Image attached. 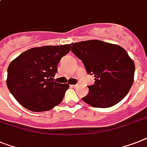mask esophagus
Returning <instances> with one entry per match:
<instances>
[{
    "mask_svg": "<svg viewBox=\"0 0 147 147\" xmlns=\"http://www.w3.org/2000/svg\"><path fill=\"white\" fill-rule=\"evenodd\" d=\"M71 87V88H77L78 87V84H72V85H70Z\"/></svg>",
    "mask_w": 147,
    "mask_h": 147,
    "instance_id": "esophagus-1",
    "label": "esophagus"
}]
</instances>
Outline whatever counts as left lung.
<instances>
[{"mask_svg": "<svg viewBox=\"0 0 147 147\" xmlns=\"http://www.w3.org/2000/svg\"><path fill=\"white\" fill-rule=\"evenodd\" d=\"M71 52L81 59L95 82L82 97L96 108H108L125 97L134 82L135 65L127 51L119 45L99 40L74 43Z\"/></svg>", "mask_w": 147, "mask_h": 147, "instance_id": "1", "label": "left lung"}]
</instances>
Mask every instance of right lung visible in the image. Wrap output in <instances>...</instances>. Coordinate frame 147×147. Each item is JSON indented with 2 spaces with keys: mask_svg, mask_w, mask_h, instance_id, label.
<instances>
[{
  "mask_svg": "<svg viewBox=\"0 0 147 147\" xmlns=\"http://www.w3.org/2000/svg\"><path fill=\"white\" fill-rule=\"evenodd\" d=\"M71 45L34 47L10 63L7 85L14 98L28 110H50L62 102L68 84L53 81L57 65Z\"/></svg>",
  "mask_w": 147,
  "mask_h": 147,
  "instance_id": "obj_1",
  "label": "right lung"
}]
</instances>
